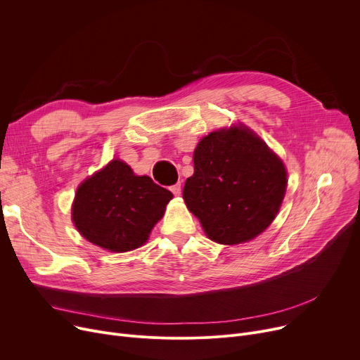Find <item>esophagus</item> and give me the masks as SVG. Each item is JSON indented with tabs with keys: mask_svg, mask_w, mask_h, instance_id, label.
<instances>
[{
	"mask_svg": "<svg viewBox=\"0 0 360 360\" xmlns=\"http://www.w3.org/2000/svg\"><path fill=\"white\" fill-rule=\"evenodd\" d=\"M170 191L174 193V195H181V193H182V190H181V184H175V185H172L170 186Z\"/></svg>",
	"mask_w": 360,
	"mask_h": 360,
	"instance_id": "34e87169",
	"label": "esophagus"
}]
</instances>
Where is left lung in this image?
<instances>
[{
	"instance_id": "left-lung-1",
	"label": "left lung",
	"mask_w": 360,
	"mask_h": 360,
	"mask_svg": "<svg viewBox=\"0 0 360 360\" xmlns=\"http://www.w3.org/2000/svg\"><path fill=\"white\" fill-rule=\"evenodd\" d=\"M286 167L255 132L239 125L205 136L194 150L185 204L205 235L238 245L266 231L285 198Z\"/></svg>"
}]
</instances>
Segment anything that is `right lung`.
<instances>
[{"label":"right lung","instance_id":"add662e5","mask_svg":"<svg viewBox=\"0 0 360 360\" xmlns=\"http://www.w3.org/2000/svg\"><path fill=\"white\" fill-rule=\"evenodd\" d=\"M172 197L150 176H137L115 159L77 188L72 221L89 242L112 252H127L148 239Z\"/></svg>","mask_w":360,"mask_h":360}]
</instances>
